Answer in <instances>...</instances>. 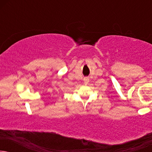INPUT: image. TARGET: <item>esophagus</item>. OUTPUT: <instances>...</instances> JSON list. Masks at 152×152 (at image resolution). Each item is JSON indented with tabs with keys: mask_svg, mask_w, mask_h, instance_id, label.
I'll list each match as a JSON object with an SVG mask.
<instances>
[{
	"mask_svg": "<svg viewBox=\"0 0 152 152\" xmlns=\"http://www.w3.org/2000/svg\"><path fill=\"white\" fill-rule=\"evenodd\" d=\"M84 83H86V84H87V83H88V82H89V78H88V77H84Z\"/></svg>",
	"mask_w": 152,
	"mask_h": 152,
	"instance_id": "esophagus-1",
	"label": "esophagus"
}]
</instances>
